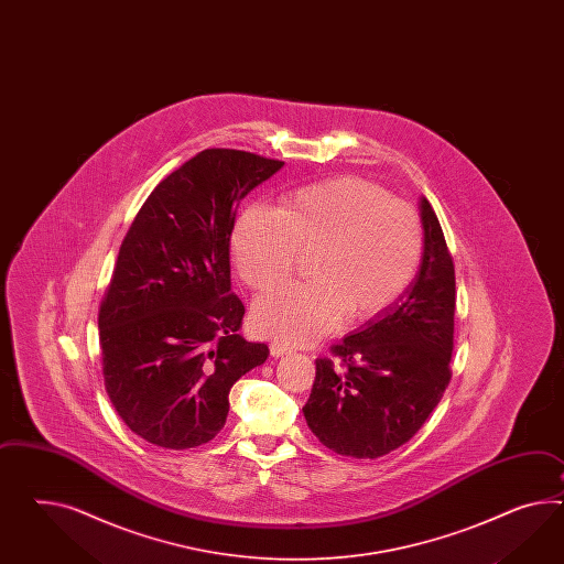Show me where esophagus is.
<instances>
[{"instance_id":"esophagus-1","label":"esophagus","mask_w":564,"mask_h":564,"mask_svg":"<svg viewBox=\"0 0 564 564\" xmlns=\"http://www.w3.org/2000/svg\"><path fill=\"white\" fill-rule=\"evenodd\" d=\"M269 349H271V355H273V357H281V355L290 352V345H285V343H279V340H273Z\"/></svg>"}]
</instances>
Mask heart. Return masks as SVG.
Wrapping results in <instances>:
<instances>
[{"label":"heart","mask_w":564,"mask_h":564,"mask_svg":"<svg viewBox=\"0 0 564 564\" xmlns=\"http://www.w3.org/2000/svg\"><path fill=\"white\" fill-rule=\"evenodd\" d=\"M231 254L248 288L269 291L310 254L305 283L260 297L262 335L305 343L350 322L381 316L409 290L423 254L421 217L380 184L340 176L281 198L276 214L243 212Z\"/></svg>","instance_id":"1"}]
</instances>
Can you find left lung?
Instances as JSON below:
<instances>
[{"mask_svg":"<svg viewBox=\"0 0 564 564\" xmlns=\"http://www.w3.org/2000/svg\"><path fill=\"white\" fill-rule=\"evenodd\" d=\"M425 250L397 305L316 359L304 406L312 433L340 456H386L411 442L452 380L456 271L440 219L421 200Z\"/></svg>","mask_w":564,"mask_h":564,"instance_id":"8db88e82","label":"left lung"}]
</instances>
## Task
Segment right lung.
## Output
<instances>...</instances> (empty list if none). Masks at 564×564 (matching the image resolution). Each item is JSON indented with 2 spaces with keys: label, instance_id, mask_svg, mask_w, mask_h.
<instances>
[{
  "label": "right lung",
  "instance_id": "1",
  "mask_svg": "<svg viewBox=\"0 0 564 564\" xmlns=\"http://www.w3.org/2000/svg\"><path fill=\"white\" fill-rule=\"evenodd\" d=\"M285 162L212 148L174 170L141 205L98 310L102 376L124 425L188 449L226 425L229 390L269 357L238 335L229 238L242 200Z\"/></svg>",
  "mask_w": 564,
  "mask_h": 564
}]
</instances>
